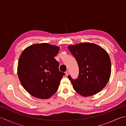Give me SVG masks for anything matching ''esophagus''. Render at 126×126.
<instances>
[{
	"label": "esophagus",
	"instance_id": "esophagus-1",
	"mask_svg": "<svg viewBox=\"0 0 126 126\" xmlns=\"http://www.w3.org/2000/svg\"><path fill=\"white\" fill-rule=\"evenodd\" d=\"M69 74V71L68 70V71H66V72H65V75H66V76H68V75Z\"/></svg>",
	"mask_w": 126,
	"mask_h": 126
}]
</instances>
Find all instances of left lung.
<instances>
[{
    "instance_id": "1",
    "label": "left lung",
    "mask_w": 126,
    "mask_h": 126,
    "mask_svg": "<svg viewBox=\"0 0 126 126\" xmlns=\"http://www.w3.org/2000/svg\"><path fill=\"white\" fill-rule=\"evenodd\" d=\"M68 49L75 58L79 68L76 79L68 76L74 90L83 96L100 92L110 76L111 62L108 53L102 47L90 43L70 45Z\"/></svg>"
}]
</instances>
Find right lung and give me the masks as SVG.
Returning a JSON list of instances; mask_svg holds the SVG:
<instances>
[{"label": "right lung", "mask_w": 126, "mask_h": 126, "mask_svg": "<svg viewBox=\"0 0 126 126\" xmlns=\"http://www.w3.org/2000/svg\"><path fill=\"white\" fill-rule=\"evenodd\" d=\"M60 47L47 43L32 45L19 58L18 76L23 88L34 97L47 99L57 90L65 74L54 57Z\"/></svg>", "instance_id": "1"}]
</instances>
